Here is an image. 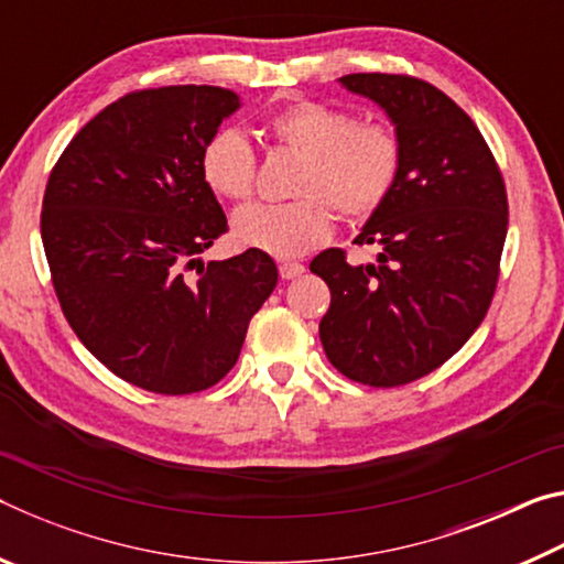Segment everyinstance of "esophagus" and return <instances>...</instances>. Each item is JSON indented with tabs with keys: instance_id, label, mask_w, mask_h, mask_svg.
Returning <instances> with one entry per match:
<instances>
[{
	"instance_id": "esophagus-1",
	"label": "esophagus",
	"mask_w": 564,
	"mask_h": 564,
	"mask_svg": "<svg viewBox=\"0 0 564 564\" xmlns=\"http://www.w3.org/2000/svg\"><path fill=\"white\" fill-rule=\"evenodd\" d=\"M279 271H281V275H283L285 281H293V279H299V275H303L305 265L299 263V261H281L279 263Z\"/></svg>"
}]
</instances>
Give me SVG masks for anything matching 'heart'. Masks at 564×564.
Wrapping results in <instances>:
<instances>
[{
	"instance_id": "heart-1",
	"label": "heart",
	"mask_w": 564,
	"mask_h": 564,
	"mask_svg": "<svg viewBox=\"0 0 564 564\" xmlns=\"http://www.w3.org/2000/svg\"><path fill=\"white\" fill-rule=\"evenodd\" d=\"M269 131L303 156L295 178L301 198L253 204L234 216V238L275 259L311 251L333 234V206L346 218L376 214L400 174V141L388 123L356 121L321 101H293L269 119ZM206 184L228 202H246L256 186V154L236 127L214 131L202 149Z\"/></svg>"
}]
</instances>
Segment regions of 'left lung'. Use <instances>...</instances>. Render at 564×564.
Segmentation results:
<instances>
[{
	"instance_id": "obj_1",
	"label": "left lung",
	"mask_w": 564,
	"mask_h": 564,
	"mask_svg": "<svg viewBox=\"0 0 564 564\" xmlns=\"http://www.w3.org/2000/svg\"><path fill=\"white\" fill-rule=\"evenodd\" d=\"M338 82L386 111L400 174L356 236L378 246L376 263L350 265L340 248L311 261L330 289L318 333L343 376L393 388L433 373L482 323L508 236V194L482 133L433 84L403 74Z\"/></svg>"
}]
</instances>
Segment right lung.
<instances>
[{"instance_id": "add662e5", "label": "right lung", "mask_w": 564, "mask_h": 564, "mask_svg": "<svg viewBox=\"0 0 564 564\" xmlns=\"http://www.w3.org/2000/svg\"><path fill=\"white\" fill-rule=\"evenodd\" d=\"M238 109L236 91L206 84L127 94L76 133L44 191L42 241L66 321L113 376L151 393L216 386L279 283L256 248L202 261L226 231L202 149Z\"/></svg>"}]
</instances>
